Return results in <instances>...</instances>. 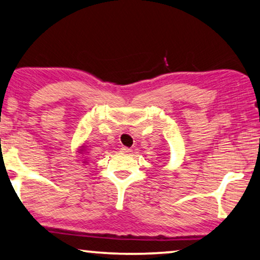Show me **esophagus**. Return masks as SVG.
<instances>
[{
    "instance_id": "34e87169",
    "label": "esophagus",
    "mask_w": 260,
    "mask_h": 260,
    "mask_svg": "<svg viewBox=\"0 0 260 260\" xmlns=\"http://www.w3.org/2000/svg\"><path fill=\"white\" fill-rule=\"evenodd\" d=\"M120 150H121L122 152H125V154H129V152H132L131 148H127V147H121Z\"/></svg>"
}]
</instances>
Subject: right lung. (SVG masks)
Instances as JSON below:
<instances>
[{"label":"right lung","mask_w":260,"mask_h":260,"mask_svg":"<svg viewBox=\"0 0 260 260\" xmlns=\"http://www.w3.org/2000/svg\"><path fill=\"white\" fill-rule=\"evenodd\" d=\"M82 151H83V148H82V149H80V152H82Z\"/></svg>","instance_id":"add662e5"}]
</instances>
